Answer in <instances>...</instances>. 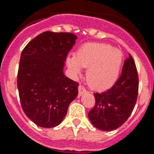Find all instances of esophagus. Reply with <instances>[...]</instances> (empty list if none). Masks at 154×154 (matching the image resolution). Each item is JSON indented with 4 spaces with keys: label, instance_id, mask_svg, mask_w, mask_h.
Instances as JSON below:
<instances>
[{
    "label": "esophagus",
    "instance_id": "34e87169",
    "mask_svg": "<svg viewBox=\"0 0 154 154\" xmlns=\"http://www.w3.org/2000/svg\"><path fill=\"white\" fill-rule=\"evenodd\" d=\"M85 92H87L86 89H85V88L83 85H80L79 86H78V96L79 97L82 96V95H83V94H84Z\"/></svg>",
    "mask_w": 154,
    "mask_h": 154
}]
</instances>
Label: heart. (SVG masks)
I'll use <instances>...</instances> for the list:
<instances>
[{"mask_svg": "<svg viewBox=\"0 0 154 154\" xmlns=\"http://www.w3.org/2000/svg\"><path fill=\"white\" fill-rule=\"evenodd\" d=\"M123 62L122 53L104 43H86L76 56L67 58L68 67L75 75L87 69L86 82L92 89L105 90L117 82Z\"/></svg>", "mask_w": 154, "mask_h": 154, "instance_id": "b5f03b06", "label": "heart"}]
</instances>
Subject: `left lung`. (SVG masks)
I'll return each mask as SVG.
<instances>
[{
  "mask_svg": "<svg viewBox=\"0 0 154 154\" xmlns=\"http://www.w3.org/2000/svg\"><path fill=\"white\" fill-rule=\"evenodd\" d=\"M138 74L131 54L125 60L115 84L101 94L95 93V105L89 118L97 129L110 131L124 124L131 115L138 94Z\"/></svg>",
  "mask_w": 154,
  "mask_h": 154,
  "instance_id": "left-lung-1",
  "label": "left lung"
}]
</instances>
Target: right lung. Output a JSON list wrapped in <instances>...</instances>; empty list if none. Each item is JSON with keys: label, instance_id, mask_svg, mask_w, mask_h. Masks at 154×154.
Wrapping results in <instances>:
<instances>
[{"label": "right lung", "instance_id": "1", "mask_svg": "<svg viewBox=\"0 0 154 154\" xmlns=\"http://www.w3.org/2000/svg\"><path fill=\"white\" fill-rule=\"evenodd\" d=\"M77 37L71 32L47 31L30 41L22 50L17 89L25 115L40 127L62 122L78 94V82L68 78L63 67Z\"/></svg>", "mask_w": 154, "mask_h": 154}]
</instances>
